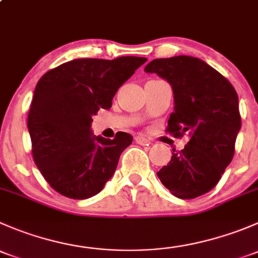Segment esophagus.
<instances>
[{
    "label": "esophagus",
    "instance_id": "obj_1",
    "mask_svg": "<svg viewBox=\"0 0 258 258\" xmlns=\"http://www.w3.org/2000/svg\"><path fill=\"white\" fill-rule=\"evenodd\" d=\"M135 141H136V144L139 145H142V146H146V145H150L151 141L148 139H146V137H142V136H136L135 137Z\"/></svg>",
    "mask_w": 258,
    "mask_h": 258
}]
</instances>
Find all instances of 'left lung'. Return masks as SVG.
Masks as SVG:
<instances>
[{
	"label": "left lung",
	"mask_w": 258,
	"mask_h": 258,
	"mask_svg": "<svg viewBox=\"0 0 258 258\" xmlns=\"http://www.w3.org/2000/svg\"><path fill=\"white\" fill-rule=\"evenodd\" d=\"M145 71L172 86L175 110L166 132L189 139L183 150H173L158 178L178 199L202 196L218 183L235 155L241 128L237 92L226 77L196 57L153 59Z\"/></svg>",
	"instance_id": "1"
}]
</instances>
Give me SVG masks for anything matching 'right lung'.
<instances>
[{
  "mask_svg": "<svg viewBox=\"0 0 258 258\" xmlns=\"http://www.w3.org/2000/svg\"><path fill=\"white\" fill-rule=\"evenodd\" d=\"M147 58H79L46 72L37 82L27 127L32 157L49 186L59 195L85 200L97 195L116 171L132 136H93L91 122L108 110L117 90Z\"/></svg>",
  "mask_w": 258,
  "mask_h": 258,
  "instance_id": "obj_1",
  "label": "right lung"
}]
</instances>
